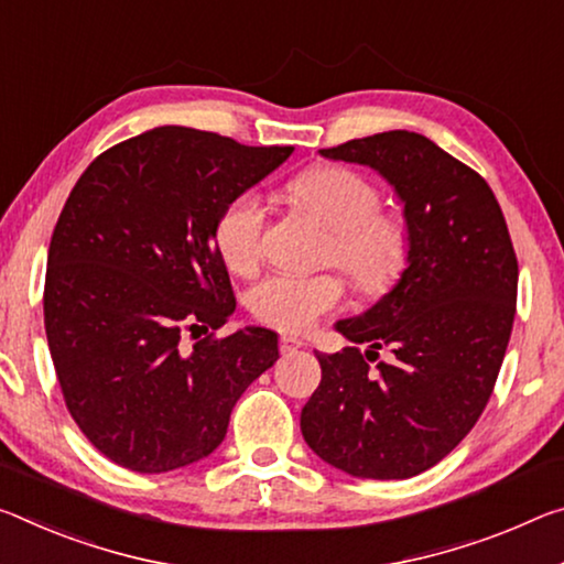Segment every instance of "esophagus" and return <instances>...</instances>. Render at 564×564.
Segmentation results:
<instances>
[{"label":"esophagus","mask_w":564,"mask_h":564,"mask_svg":"<svg viewBox=\"0 0 564 564\" xmlns=\"http://www.w3.org/2000/svg\"><path fill=\"white\" fill-rule=\"evenodd\" d=\"M301 346H303V341H301V338H296V336H281V341H279L281 354H293Z\"/></svg>","instance_id":"1"}]
</instances>
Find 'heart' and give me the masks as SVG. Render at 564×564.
<instances>
[{
  "mask_svg": "<svg viewBox=\"0 0 564 564\" xmlns=\"http://www.w3.org/2000/svg\"><path fill=\"white\" fill-rule=\"evenodd\" d=\"M289 195L311 213L328 238L334 261L361 291H381L406 261L409 234L397 213L379 208L371 181L344 165H314L289 183ZM265 205L256 193H238L213 223V243L228 271L253 273L263 258ZM346 285L336 273H271L248 293V306L261 324L279 330H306L341 306Z\"/></svg>",
  "mask_w": 564,
  "mask_h": 564,
  "instance_id": "1",
  "label": "heart"
}]
</instances>
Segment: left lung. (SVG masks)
<instances>
[{"label": "left lung", "mask_w": 564, "mask_h": 564, "mask_svg": "<svg viewBox=\"0 0 564 564\" xmlns=\"http://www.w3.org/2000/svg\"><path fill=\"white\" fill-rule=\"evenodd\" d=\"M324 158L369 165L397 187L409 265L377 306L336 328L354 341L318 354L321 383L301 411L321 459L364 479H409L442 462L495 391L517 306V253L477 170L419 132L389 130ZM356 343L389 345L371 370Z\"/></svg>", "instance_id": "left-lung-1"}]
</instances>
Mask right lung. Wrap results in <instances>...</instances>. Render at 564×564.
I'll return each mask as SVG.
<instances>
[{
	"instance_id": "add662e5",
	"label": "right lung",
	"mask_w": 564,
	"mask_h": 564,
	"mask_svg": "<svg viewBox=\"0 0 564 564\" xmlns=\"http://www.w3.org/2000/svg\"><path fill=\"white\" fill-rule=\"evenodd\" d=\"M291 153L165 124L79 175L50 240L44 330L67 411L110 462L160 475L208 457L279 359L268 328L216 336L236 296L213 223Z\"/></svg>"
}]
</instances>
